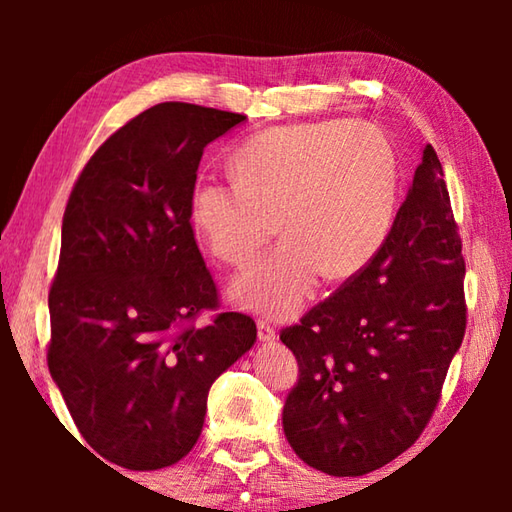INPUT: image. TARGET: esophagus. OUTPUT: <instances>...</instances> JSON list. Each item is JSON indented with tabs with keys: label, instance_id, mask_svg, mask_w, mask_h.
<instances>
[{
	"label": "esophagus",
	"instance_id": "esophagus-1",
	"mask_svg": "<svg viewBox=\"0 0 512 512\" xmlns=\"http://www.w3.org/2000/svg\"><path fill=\"white\" fill-rule=\"evenodd\" d=\"M257 339L262 341V343H273L277 339L275 327L268 323V320H264V318L257 320Z\"/></svg>",
	"mask_w": 512,
	"mask_h": 512
}]
</instances>
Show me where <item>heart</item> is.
I'll return each instance as SVG.
<instances>
[{
	"label": "heart",
	"instance_id": "b5f03b06",
	"mask_svg": "<svg viewBox=\"0 0 512 512\" xmlns=\"http://www.w3.org/2000/svg\"><path fill=\"white\" fill-rule=\"evenodd\" d=\"M232 183L201 180L189 196L196 237L225 264H246L275 225L284 239L232 282L237 307L291 318L320 277L345 280L379 253L391 232L397 158L363 121L323 119L275 126L230 158Z\"/></svg>",
	"mask_w": 512,
	"mask_h": 512
}]
</instances>
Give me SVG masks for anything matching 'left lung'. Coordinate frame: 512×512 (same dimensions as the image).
Wrapping results in <instances>:
<instances>
[{"instance_id":"left-lung-1","label":"left lung","mask_w":512,"mask_h":512,"mask_svg":"<svg viewBox=\"0 0 512 512\" xmlns=\"http://www.w3.org/2000/svg\"><path fill=\"white\" fill-rule=\"evenodd\" d=\"M443 164L422 149L384 246L280 334L298 359L282 411L289 445L332 476H361L427 427L465 334V262Z\"/></svg>"}]
</instances>
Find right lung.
<instances>
[{
    "instance_id": "add662e5",
    "label": "right lung",
    "mask_w": 512,
    "mask_h": 512,
    "mask_svg": "<svg viewBox=\"0 0 512 512\" xmlns=\"http://www.w3.org/2000/svg\"><path fill=\"white\" fill-rule=\"evenodd\" d=\"M244 115L158 103L85 164L49 291V372L94 452L160 470L192 452L214 379L253 348L255 320L219 305L189 223L205 146Z\"/></svg>"
}]
</instances>
